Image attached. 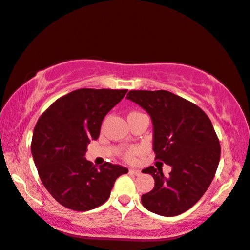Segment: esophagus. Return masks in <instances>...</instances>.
Segmentation results:
<instances>
[{"instance_id":"esophagus-1","label":"esophagus","mask_w":250,"mask_h":250,"mask_svg":"<svg viewBox=\"0 0 250 250\" xmlns=\"http://www.w3.org/2000/svg\"><path fill=\"white\" fill-rule=\"evenodd\" d=\"M129 172L133 173V175H135V176H140L141 175V170H139V169L131 168V169H129Z\"/></svg>"}]
</instances>
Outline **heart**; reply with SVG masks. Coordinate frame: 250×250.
<instances>
[{
	"instance_id": "obj_1",
	"label": "heart",
	"mask_w": 250,
	"mask_h": 250,
	"mask_svg": "<svg viewBox=\"0 0 250 250\" xmlns=\"http://www.w3.org/2000/svg\"><path fill=\"white\" fill-rule=\"evenodd\" d=\"M135 153H136V150H135V149L128 150V151L125 153V159H126V160H127V161H133L134 159H135Z\"/></svg>"
}]
</instances>
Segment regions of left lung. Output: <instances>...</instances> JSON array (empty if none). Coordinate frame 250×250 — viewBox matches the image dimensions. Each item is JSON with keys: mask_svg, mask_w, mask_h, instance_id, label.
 Here are the masks:
<instances>
[{"mask_svg": "<svg viewBox=\"0 0 250 250\" xmlns=\"http://www.w3.org/2000/svg\"><path fill=\"white\" fill-rule=\"evenodd\" d=\"M126 98L150 115L155 159L172 168L167 177L152 166L142 170L154 179L142 204L162 216L182 214L200 201L218 169L221 147L212 123L196 104L166 90H132Z\"/></svg>", "mask_w": 250, "mask_h": 250, "instance_id": "1", "label": "left lung"}]
</instances>
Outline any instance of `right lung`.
Listing matches in <instances>:
<instances>
[{
	"mask_svg": "<svg viewBox=\"0 0 250 250\" xmlns=\"http://www.w3.org/2000/svg\"><path fill=\"white\" fill-rule=\"evenodd\" d=\"M127 90L79 89L61 97L38 119L31 153L42 183L60 204L89 211L110 196L115 180L128 172L104 162L97 168L84 158L104 118Z\"/></svg>",
	"mask_w": 250,
	"mask_h": 250,
	"instance_id": "obj_1",
	"label": "right lung"
}]
</instances>
